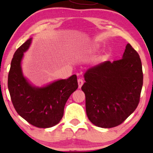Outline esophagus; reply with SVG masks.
I'll list each match as a JSON object with an SVG mask.
<instances>
[{
    "instance_id": "esophagus-1",
    "label": "esophagus",
    "mask_w": 153,
    "mask_h": 153,
    "mask_svg": "<svg viewBox=\"0 0 153 153\" xmlns=\"http://www.w3.org/2000/svg\"><path fill=\"white\" fill-rule=\"evenodd\" d=\"M78 84H79V88H80L82 86V85L83 84V79H78Z\"/></svg>"
}]
</instances>
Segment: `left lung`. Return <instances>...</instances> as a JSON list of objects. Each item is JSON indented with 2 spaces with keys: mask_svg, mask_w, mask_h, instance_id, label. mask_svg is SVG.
<instances>
[{
  "mask_svg": "<svg viewBox=\"0 0 153 153\" xmlns=\"http://www.w3.org/2000/svg\"><path fill=\"white\" fill-rule=\"evenodd\" d=\"M81 87L85 110L96 126L111 128L123 123L137 108L143 86L141 58L127 44L123 58L89 68Z\"/></svg>",
  "mask_w": 153,
  "mask_h": 153,
  "instance_id": "left-lung-1",
  "label": "left lung"
}]
</instances>
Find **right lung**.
<instances>
[{"label": "right lung", "mask_w": 153, "mask_h": 153, "mask_svg": "<svg viewBox=\"0 0 153 153\" xmlns=\"http://www.w3.org/2000/svg\"><path fill=\"white\" fill-rule=\"evenodd\" d=\"M32 38L15 51L8 74L10 97L17 114L33 126L48 128L57 125L64 114V107L71 94L78 88L76 74L45 87H35L25 79L21 62L30 47Z\"/></svg>", "instance_id": "obj_1"}]
</instances>
